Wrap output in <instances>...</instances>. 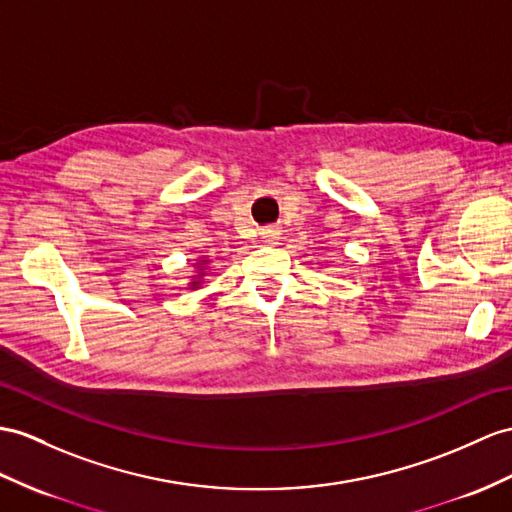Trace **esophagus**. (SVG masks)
<instances>
[{
  "label": "esophagus",
  "mask_w": 512,
  "mask_h": 512,
  "mask_svg": "<svg viewBox=\"0 0 512 512\" xmlns=\"http://www.w3.org/2000/svg\"><path fill=\"white\" fill-rule=\"evenodd\" d=\"M258 236H260V239H263L265 245H278V241H280V228L265 226V228H260Z\"/></svg>",
  "instance_id": "obj_1"
}]
</instances>
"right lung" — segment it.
<instances>
[{
  "label": "right lung",
  "instance_id": "1",
  "mask_svg": "<svg viewBox=\"0 0 512 512\" xmlns=\"http://www.w3.org/2000/svg\"><path fill=\"white\" fill-rule=\"evenodd\" d=\"M202 263H206V260H202ZM191 286H193V289H197V286H199V282H191Z\"/></svg>",
  "mask_w": 512,
  "mask_h": 512
}]
</instances>
